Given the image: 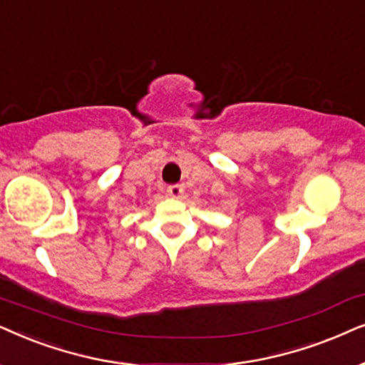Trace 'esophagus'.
Segmentation results:
<instances>
[{
  "label": "esophagus",
  "instance_id": "34e87169",
  "mask_svg": "<svg viewBox=\"0 0 365 365\" xmlns=\"http://www.w3.org/2000/svg\"><path fill=\"white\" fill-rule=\"evenodd\" d=\"M167 193L172 198H180L183 195V187L182 185H170L167 188Z\"/></svg>",
  "mask_w": 365,
  "mask_h": 365
}]
</instances>
